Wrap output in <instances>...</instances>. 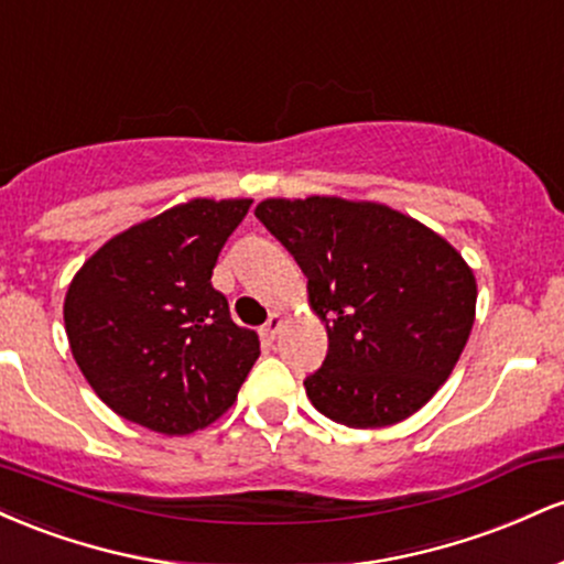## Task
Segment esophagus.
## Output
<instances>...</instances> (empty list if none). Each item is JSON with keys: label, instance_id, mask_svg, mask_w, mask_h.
I'll list each match as a JSON object with an SVG mask.
<instances>
[{"label": "esophagus", "instance_id": "34e87169", "mask_svg": "<svg viewBox=\"0 0 564 564\" xmlns=\"http://www.w3.org/2000/svg\"><path fill=\"white\" fill-rule=\"evenodd\" d=\"M281 326H283V315L281 313H270L268 323H264L260 332L268 341H275V336H278V332H281Z\"/></svg>", "mask_w": 564, "mask_h": 564}]
</instances>
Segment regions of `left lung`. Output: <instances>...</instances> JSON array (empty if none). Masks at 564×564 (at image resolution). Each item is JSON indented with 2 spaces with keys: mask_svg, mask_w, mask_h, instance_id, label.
I'll use <instances>...</instances> for the list:
<instances>
[{
  "mask_svg": "<svg viewBox=\"0 0 564 564\" xmlns=\"http://www.w3.org/2000/svg\"><path fill=\"white\" fill-rule=\"evenodd\" d=\"M254 215L307 275L328 352L304 379L323 416L355 430L416 413L451 377L475 323L469 264L435 230L373 200L268 198Z\"/></svg>",
  "mask_w": 564,
  "mask_h": 564,
  "instance_id": "8db88e82",
  "label": "left lung"
}]
</instances>
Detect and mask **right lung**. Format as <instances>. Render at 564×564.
<instances>
[{
    "instance_id": "add662e5",
    "label": "right lung",
    "mask_w": 564,
    "mask_h": 564,
    "mask_svg": "<svg viewBox=\"0 0 564 564\" xmlns=\"http://www.w3.org/2000/svg\"><path fill=\"white\" fill-rule=\"evenodd\" d=\"M249 198H193L113 236L70 281L63 321L84 379L127 422L191 435L223 416L260 358L212 286Z\"/></svg>"
}]
</instances>
